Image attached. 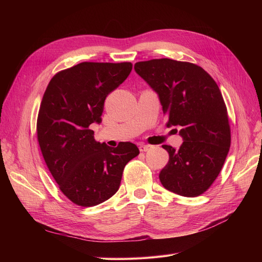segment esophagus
<instances>
[{"mask_svg": "<svg viewBox=\"0 0 262 262\" xmlns=\"http://www.w3.org/2000/svg\"><path fill=\"white\" fill-rule=\"evenodd\" d=\"M150 145H147V144H141L140 146H139V148H140V150L141 152H147V150H149L150 149Z\"/></svg>", "mask_w": 262, "mask_h": 262, "instance_id": "34e87169", "label": "esophagus"}]
</instances>
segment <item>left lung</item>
Instances as JSON below:
<instances>
[{
  "label": "left lung",
  "instance_id": "8db88e82",
  "mask_svg": "<svg viewBox=\"0 0 262 262\" xmlns=\"http://www.w3.org/2000/svg\"><path fill=\"white\" fill-rule=\"evenodd\" d=\"M136 72L158 94L167 125L179 126V149L160 172L162 185L179 195L202 194L219 176L231 146L227 109L217 84L201 67L171 59L137 62Z\"/></svg>",
  "mask_w": 262,
  "mask_h": 262
}]
</instances>
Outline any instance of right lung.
<instances>
[{"label": "right lung", "instance_id": "right-lung-1", "mask_svg": "<svg viewBox=\"0 0 262 262\" xmlns=\"http://www.w3.org/2000/svg\"><path fill=\"white\" fill-rule=\"evenodd\" d=\"M131 70V62H82L55 74L43 94L37 118L39 146L62 193L80 207L112 198L124 166L140 153L130 142L100 144L90 128L100 123L106 97Z\"/></svg>", "mask_w": 262, "mask_h": 262}]
</instances>
